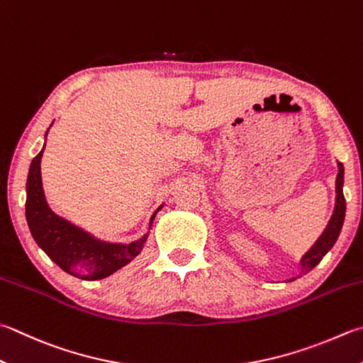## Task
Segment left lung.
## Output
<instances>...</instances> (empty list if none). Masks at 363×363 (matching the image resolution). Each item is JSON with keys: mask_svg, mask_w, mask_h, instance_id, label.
<instances>
[{"mask_svg": "<svg viewBox=\"0 0 363 363\" xmlns=\"http://www.w3.org/2000/svg\"><path fill=\"white\" fill-rule=\"evenodd\" d=\"M338 167V174H337V180H335V207H333V213L330 216L329 223H327L325 229L323 230V234L318 237V240L313 243L311 248L305 252V255L300 257V275H306V273L311 272L314 267H316L323 257L332 250V246L337 242V238L341 232V228H343L345 223V215H346V201L343 196V184H345V167L341 162H337ZM296 277L289 278L288 281H294Z\"/></svg>", "mask_w": 363, "mask_h": 363, "instance_id": "obj_1", "label": "left lung"}]
</instances>
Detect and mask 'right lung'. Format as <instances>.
Wrapping results in <instances>:
<instances>
[{
  "instance_id": "1",
  "label": "right lung",
  "mask_w": 363,
  "mask_h": 363,
  "mask_svg": "<svg viewBox=\"0 0 363 363\" xmlns=\"http://www.w3.org/2000/svg\"><path fill=\"white\" fill-rule=\"evenodd\" d=\"M49 129L44 135L43 150L30 164L28 179H26L25 216L31 235L39 248L69 275L86 279V281H96V279L111 277L112 273L118 272L140 255L147 243L155 216L164 207V203H161L150 218L145 234L131 243L101 240L88 230L61 218L47 203L43 175H40V160H43Z\"/></svg>"
}]
</instances>
